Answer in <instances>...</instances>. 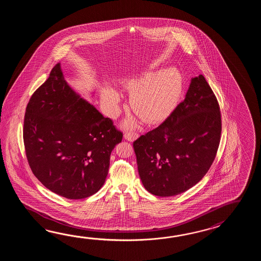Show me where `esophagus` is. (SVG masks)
<instances>
[{
	"mask_svg": "<svg viewBox=\"0 0 261 261\" xmlns=\"http://www.w3.org/2000/svg\"><path fill=\"white\" fill-rule=\"evenodd\" d=\"M124 138L128 140L129 142H133L135 139L138 138V133L133 132H126L124 133Z\"/></svg>",
	"mask_w": 261,
	"mask_h": 261,
	"instance_id": "34e87169",
	"label": "esophagus"
}]
</instances>
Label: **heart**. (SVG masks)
Instances as JSON below:
<instances>
[{
  "label": "heart",
  "instance_id": "b5f03b06",
  "mask_svg": "<svg viewBox=\"0 0 261 261\" xmlns=\"http://www.w3.org/2000/svg\"><path fill=\"white\" fill-rule=\"evenodd\" d=\"M124 88L132 93L130 108L144 122L162 120L176 106L183 90L181 73L176 68L161 72H146L139 77L126 81ZM102 100L113 113H117L120 96L115 90L106 89ZM132 125L133 122L128 123Z\"/></svg>",
  "mask_w": 261,
  "mask_h": 261
}]
</instances>
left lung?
<instances>
[{"mask_svg": "<svg viewBox=\"0 0 261 261\" xmlns=\"http://www.w3.org/2000/svg\"><path fill=\"white\" fill-rule=\"evenodd\" d=\"M221 130L217 97L200 74L166 120L133 142L144 189L171 197L199 183L215 161Z\"/></svg>", "mask_w": 261, "mask_h": 261, "instance_id": "8db88e82", "label": "left lung"}]
</instances>
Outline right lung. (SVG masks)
Instances as JSON below:
<instances>
[{"label":"right lung","instance_id":"right-lung-1","mask_svg":"<svg viewBox=\"0 0 261 261\" xmlns=\"http://www.w3.org/2000/svg\"><path fill=\"white\" fill-rule=\"evenodd\" d=\"M122 137L112 119L68 86L60 63L26 107L23 141L32 172L46 189L70 200L100 190Z\"/></svg>","mask_w":261,"mask_h":261}]
</instances>
